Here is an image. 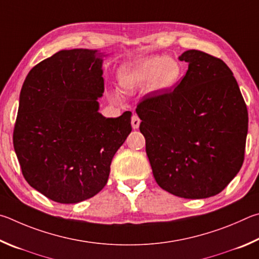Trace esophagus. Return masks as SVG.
<instances>
[{"label":"esophagus","instance_id":"1","mask_svg":"<svg viewBox=\"0 0 259 259\" xmlns=\"http://www.w3.org/2000/svg\"><path fill=\"white\" fill-rule=\"evenodd\" d=\"M140 122H141V120H140V118L138 116H133L132 117V127L134 130H138L140 127Z\"/></svg>","mask_w":259,"mask_h":259}]
</instances>
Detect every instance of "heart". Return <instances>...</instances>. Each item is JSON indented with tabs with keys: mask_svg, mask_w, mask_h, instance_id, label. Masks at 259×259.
<instances>
[{
	"mask_svg": "<svg viewBox=\"0 0 259 259\" xmlns=\"http://www.w3.org/2000/svg\"><path fill=\"white\" fill-rule=\"evenodd\" d=\"M180 75V65L173 59L152 56L122 66L118 71V79L126 92H135L147 86L152 92H159L171 88Z\"/></svg>",
	"mask_w": 259,
	"mask_h": 259,
	"instance_id": "1",
	"label": "heart"
}]
</instances>
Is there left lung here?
Listing matches in <instances>:
<instances>
[{
  "label": "left lung",
  "mask_w": 259,
  "mask_h": 259,
  "mask_svg": "<svg viewBox=\"0 0 259 259\" xmlns=\"http://www.w3.org/2000/svg\"><path fill=\"white\" fill-rule=\"evenodd\" d=\"M188 71L174 90L139 104L140 131L161 189L185 199L216 196L241 168L248 111L233 72L198 50L179 57Z\"/></svg>",
  "instance_id": "1"
}]
</instances>
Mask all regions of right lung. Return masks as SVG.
I'll list each match as a JSON object with an SVG mask.
<instances>
[{"label":"right lung","mask_w":259,"mask_h":259,"mask_svg":"<svg viewBox=\"0 0 259 259\" xmlns=\"http://www.w3.org/2000/svg\"><path fill=\"white\" fill-rule=\"evenodd\" d=\"M98 50H62L22 84L13 147L22 175L51 200L77 203L104 188L111 160L132 131L131 116L99 112L104 91Z\"/></svg>","instance_id":"obj_1"}]
</instances>
